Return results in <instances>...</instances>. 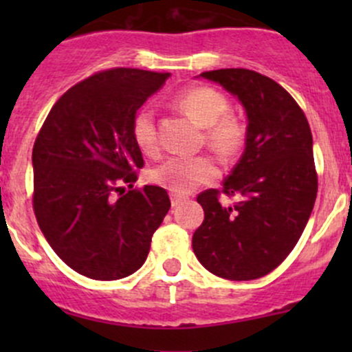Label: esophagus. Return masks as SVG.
Returning a JSON list of instances; mask_svg holds the SVG:
<instances>
[{
    "mask_svg": "<svg viewBox=\"0 0 352 352\" xmlns=\"http://www.w3.org/2000/svg\"><path fill=\"white\" fill-rule=\"evenodd\" d=\"M182 201H186V197L179 196V194H172V206H173V208H177V206L182 204Z\"/></svg>",
    "mask_w": 352,
    "mask_h": 352,
    "instance_id": "esophagus-1",
    "label": "esophagus"
}]
</instances>
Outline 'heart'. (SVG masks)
Returning <instances> with one entry per match:
<instances>
[{"label": "heart", "mask_w": 352, "mask_h": 352, "mask_svg": "<svg viewBox=\"0 0 352 352\" xmlns=\"http://www.w3.org/2000/svg\"><path fill=\"white\" fill-rule=\"evenodd\" d=\"M177 109L182 110L197 126L206 127L208 143L223 155L235 153L243 143L245 127L239 117L226 112L228 98L211 87H192L175 98ZM133 138L144 155L156 151V131L153 112L143 107L133 119ZM219 173L212 156H170L150 170V180L173 194H190L199 186L211 182Z\"/></svg>", "instance_id": "obj_1"}]
</instances>
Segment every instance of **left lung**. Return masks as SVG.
<instances>
[{"mask_svg": "<svg viewBox=\"0 0 352 352\" xmlns=\"http://www.w3.org/2000/svg\"><path fill=\"white\" fill-rule=\"evenodd\" d=\"M201 76L239 97L248 127L242 158L223 189L197 196L204 221L194 232V254L218 278L258 279L289 255L317 199L310 124L285 88L257 71L226 67ZM219 193L239 201L223 206Z\"/></svg>", "mask_w": 352, "mask_h": 352, "instance_id": "obj_1", "label": "left lung"}]
</instances>
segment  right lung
Here are the masks:
<instances>
[{"label": "right lung", "instance_id": "right-lung-1", "mask_svg": "<svg viewBox=\"0 0 352 352\" xmlns=\"http://www.w3.org/2000/svg\"><path fill=\"white\" fill-rule=\"evenodd\" d=\"M168 76L136 67L98 71L56 102L35 138V218L78 274L116 281L146 261L170 199L158 186L134 189L144 160L133 119Z\"/></svg>", "mask_w": 352, "mask_h": 352}]
</instances>
